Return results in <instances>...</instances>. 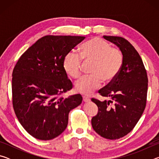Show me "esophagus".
I'll use <instances>...</instances> for the list:
<instances>
[{
  "mask_svg": "<svg viewBox=\"0 0 159 159\" xmlns=\"http://www.w3.org/2000/svg\"><path fill=\"white\" fill-rule=\"evenodd\" d=\"M83 102H90V99L89 98H88V97H86V96H83Z\"/></svg>",
  "mask_w": 159,
  "mask_h": 159,
  "instance_id": "34e87169",
  "label": "esophagus"
}]
</instances>
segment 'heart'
I'll return each instance as SVG.
<instances>
[{
	"label": "heart",
	"instance_id": "1",
	"mask_svg": "<svg viewBox=\"0 0 159 159\" xmlns=\"http://www.w3.org/2000/svg\"><path fill=\"white\" fill-rule=\"evenodd\" d=\"M79 55L71 52L66 54L63 60V68L66 73L73 79L81 75L82 63H90L89 76L83 77L75 83L78 93L91 95L100 87L102 80L110 83L114 80L121 69L123 57L120 50L111 48L107 41L99 38H93L83 43L79 49Z\"/></svg>",
	"mask_w": 159,
	"mask_h": 159
}]
</instances>
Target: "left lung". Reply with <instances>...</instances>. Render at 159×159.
Wrapping results in <instances>:
<instances>
[{"label": "left lung", "instance_id": "1", "mask_svg": "<svg viewBox=\"0 0 159 159\" xmlns=\"http://www.w3.org/2000/svg\"><path fill=\"white\" fill-rule=\"evenodd\" d=\"M103 38L119 48L123 62L117 76L98 92L102 96L110 98L109 100L101 102L92 99L98 107V112L92 118L91 123L99 135L116 139L130 133L143 114L148 79L140 56L127 40L118 36Z\"/></svg>", "mask_w": 159, "mask_h": 159}]
</instances>
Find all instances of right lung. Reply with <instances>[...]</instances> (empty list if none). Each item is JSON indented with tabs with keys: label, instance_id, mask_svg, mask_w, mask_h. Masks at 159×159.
<instances>
[{
	"label": "right lung",
	"instance_id": "obj_1",
	"mask_svg": "<svg viewBox=\"0 0 159 159\" xmlns=\"http://www.w3.org/2000/svg\"><path fill=\"white\" fill-rule=\"evenodd\" d=\"M85 36H45L19 59L13 69L12 104L19 121L41 140L57 138L68 125L69 113L81 104L79 94L60 96L72 88L63 68L66 54Z\"/></svg>",
	"mask_w": 159,
	"mask_h": 159
}]
</instances>
